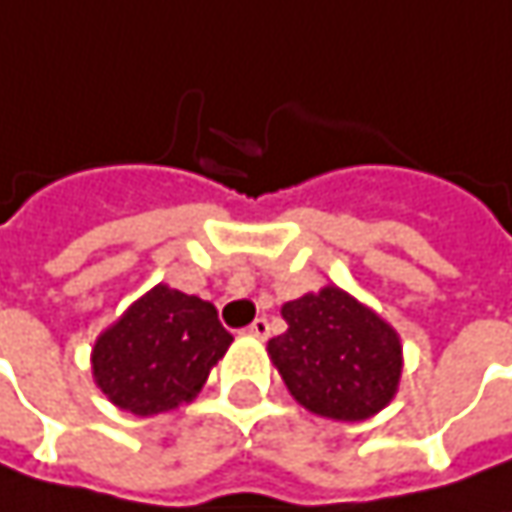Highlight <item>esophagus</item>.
I'll return each mask as SVG.
<instances>
[{
	"label": "esophagus",
	"instance_id": "34e87169",
	"mask_svg": "<svg viewBox=\"0 0 512 512\" xmlns=\"http://www.w3.org/2000/svg\"><path fill=\"white\" fill-rule=\"evenodd\" d=\"M247 336H253V339H267V333H270V325H267V319H256L253 325L245 330Z\"/></svg>",
	"mask_w": 512,
	"mask_h": 512
}]
</instances>
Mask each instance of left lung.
<instances>
[{
  "mask_svg": "<svg viewBox=\"0 0 512 512\" xmlns=\"http://www.w3.org/2000/svg\"><path fill=\"white\" fill-rule=\"evenodd\" d=\"M287 330L267 342V356L290 396L333 422L376 416L402 382L396 327L336 285L282 305Z\"/></svg>",
  "mask_w": 512,
  "mask_h": 512,
  "instance_id": "obj_1",
  "label": "left lung"
}]
</instances>
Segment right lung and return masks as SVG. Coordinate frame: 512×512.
Instances as JSON below:
<instances>
[{"label":"right lung","mask_w":512,"mask_h":512,"mask_svg":"<svg viewBox=\"0 0 512 512\" xmlns=\"http://www.w3.org/2000/svg\"><path fill=\"white\" fill-rule=\"evenodd\" d=\"M230 342L216 307L159 282L96 336L90 370L110 404L148 419L193 402Z\"/></svg>","instance_id":"obj_1"}]
</instances>
